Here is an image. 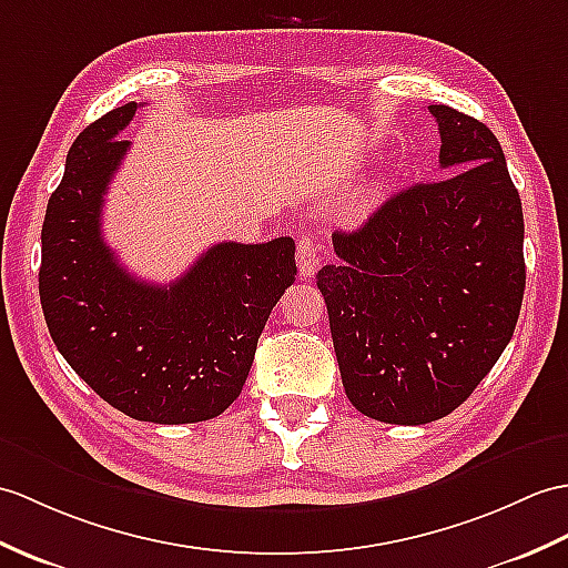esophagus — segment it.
<instances>
[{
    "mask_svg": "<svg viewBox=\"0 0 568 568\" xmlns=\"http://www.w3.org/2000/svg\"><path fill=\"white\" fill-rule=\"evenodd\" d=\"M297 268L302 278H312V275L322 266V246L316 244L312 234H302L297 240Z\"/></svg>",
    "mask_w": 568,
    "mask_h": 568,
    "instance_id": "obj_1",
    "label": "esophagus"
}]
</instances>
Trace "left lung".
<instances>
[{"label": "left lung", "mask_w": 568, "mask_h": 568, "mask_svg": "<svg viewBox=\"0 0 568 568\" xmlns=\"http://www.w3.org/2000/svg\"><path fill=\"white\" fill-rule=\"evenodd\" d=\"M428 111L447 176L334 232L338 261L316 273L351 404L402 426L438 420L477 389L525 293L523 205L504 150L477 118Z\"/></svg>", "instance_id": "obj_1"}]
</instances>
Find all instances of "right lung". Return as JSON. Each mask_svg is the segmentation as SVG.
Listing matches in <instances>:
<instances>
[{
    "mask_svg": "<svg viewBox=\"0 0 568 568\" xmlns=\"http://www.w3.org/2000/svg\"><path fill=\"white\" fill-rule=\"evenodd\" d=\"M135 111L113 109L72 142L45 210L38 293L62 358L103 402L138 420L197 424L240 397L268 314L295 283V242L215 244L169 285L130 275L103 242L101 210Z\"/></svg>",
    "mask_w": 568,
    "mask_h": 568,
    "instance_id": "right-lung-1",
    "label": "right lung"
}]
</instances>
